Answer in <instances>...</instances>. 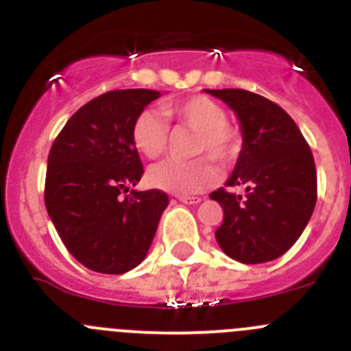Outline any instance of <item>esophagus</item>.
<instances>
[{"label": "esophagus", "instance_id": "1", "mask_svg": "<svg viewBox=\"0 0 351 351\" xmlns=\"http://www.w3.org/2000/svg\"><path fill=\"white\" fill-rule=\"evenodd\" d=\"M178 200H179V202H182V204H198V202H202V198H200V197H191V195H179Z\"/></svg>", "mask_w": 351, "mask_h": 351}]
</instances>
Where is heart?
Segmentation results:
<instances>
[{"label": "heart", "mask_w": 351, "mask_h": 351, "mask_svg": "<svg viewBox=\"0 0 351 351\" xmlns=\"http://www.w3.org/2000/svg\"><path fill=\"white\" fill-rule=\"evenodd\" d=\"M161 112L142 110L132 126V141L138 153L147 158H158L165 153L169 142L167 119L197 132L193 153L209 154L226 165L239 151V135L226 123L225 108L209 96L193 95L182 100L163 105ZM163 115L166 117H162ZM218 169L207 156L191 161L163 160L147 172V181L153 188L176 195H193L204 191L218 181Z\"/></svg>", "instance_id": "heart-1"}]
</instances>
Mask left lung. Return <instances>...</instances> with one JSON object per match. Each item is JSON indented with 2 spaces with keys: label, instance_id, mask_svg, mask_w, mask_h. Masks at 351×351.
<instances>
[{
  "label": "left lung",
  "instance_id": "obj_1",
  "mask_svg": "<svg viewBox=\"0 0 351 351\" xmlns=\"http://www.w3.org/2000/svg\"><path fill=\"white\" fill-rule=\"evenodd\" d=\"M237 114L243 149L228 188L210 198L223 207L216 230L219 247L243 263H263L285 255L311 218L316 204V169L299 126L274 101L246 89H206Z\"/></svg>",
  "mask_w": 351,
  "mask_h": 351
}]
</instances>
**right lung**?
<instances>
[{"instance_id": "add662e5", "label": "right lung", "mask_w": 351, "mask_h": 351, "mask_svg": "<svg viewBox=\"0 0 351 351\" xmlns=\"http://www.w3.org/2000/svg\"><path fill=\"white\" fill-rule=\"evenodd\" d=\"M160 98L153 89H116L77 110L47 160L45 207L70 255L101 274H123L145 258L165 191H135L144 169L132 141L133 121Z\"/></svg>"}]
</instances>
